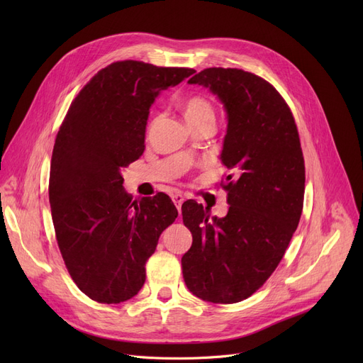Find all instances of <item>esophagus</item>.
<instances>
[{
  "label": "esophagus",
  "mask_w": 363,
  "mask_h": 363,
  "mask_svg": "<svg viewBox=\"0 0 363 363\" xmlns=\"http://www.w3.org/2000/svg\"><path fill=\"white\" fill-rule=\"evenodd\" d=\"M172 200H174V203H175L178 211H181V206H182V203H184V197H182L181 194H175L174 197H172Z\"/></svg>",
  "instance_id": "esophagus-1"
}]
</instances>
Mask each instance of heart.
<instances>
[{"label":"heart","instance_id":"1","mask_svg":"<svg viewBox=\"0 0 363 363\" xmlns=\"http://www.w3.org/2000/svg\"><path fill=\"white\" fill-rule=\"evenodd\" d=\"M184 114L186 122H196L206 118H215L212 104L201 95H193L184 103Z\"/></svg>","mask_w":363,"mask_h":363}]
</instances>
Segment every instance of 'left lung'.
Returning <instances> with one entry per match:
<instances>
[{"instance_id":"1","label":"left lung","mask_w":363,"mask_h":363,"mask_svg":"<svg viewBox=\"0 0 363 363\" xmlns=\"http://www.w3.org/2000/svg\"><path fill=\"white\" fill-rule=\"evenodd\" d=\"M188 84L207 88L226 111L220 152L226 177L223 218L194 200L182 204L193 244L182 256L188 290L204 301L238 303L277 269L297 230L304 197V160L290 107L259 76L208 67Z\"/></svg>"}]
</instances>
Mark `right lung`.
I'll return each instance as SVG.
<instances>
[{
  "instance_id": "obj_1",
  "label": "right lung",
  "mask_w": 363,
  "mask_h": 363,
  "mask_svg": "<svg viewBox=\"0 0 363 363\" xmlns=\"http://www.w3.org/2000/svg\"><path fill=\"white\" fill-rule=\"evenodd\" d=\"M196 70L125 60L81 89L57 133L50 206L66 268L89 298L116 304L137 296L145 262L178 211L170 197L132 200L122 169L144 152L150 107Z\"/></svg>"
}]
</instances>
